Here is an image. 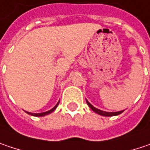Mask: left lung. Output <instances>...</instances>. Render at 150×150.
Masks as SVG:
<instances>
[{
	"label": "left lung",
	"mask_w": 150,
	"mask_h": 150,
	"mask_svg": "<svg viewBox=\"0 0 150 150\" xmlns=\"http://www.w3.org/2000/svg\"><path fill=\"white\" fill-rule=\"evenodd\" d=\"M86 101L87 105L91 108V110H93L95 113H97V114H98L100 115H103V116H115V115H118L120 114H121L124 111V110H120V111H117V112H106V111H103V110H98V109L95 108L86 99Z\"/></svg>",
	"instance_id": "8db88e82"
}]
</instances>
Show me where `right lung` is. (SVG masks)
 I'll return each instance as SVG.
<instances>
[{
	"label": "right lung",
	"mask_w": 150,
	"mask_h": 150,
	"mask_svg": "<svg viewBox=\"0 0 150 150\" xmlns=\"http://www.w3.org/2000/svg\"><path fill=\"white\" fill-rule=\"evenodd\" d=\"M58 103H59V101L57 102V103L52 109V110H48V111H46V112H43V113H30V112H27V111H25L27 114H29V115H33V116H37V117H40V116H45V115H47L49 114H51L52 112H53L54 110L57 109V105H58Z\"/></svg>",
	"instance_id": "obj_1"
}]
</instances>
